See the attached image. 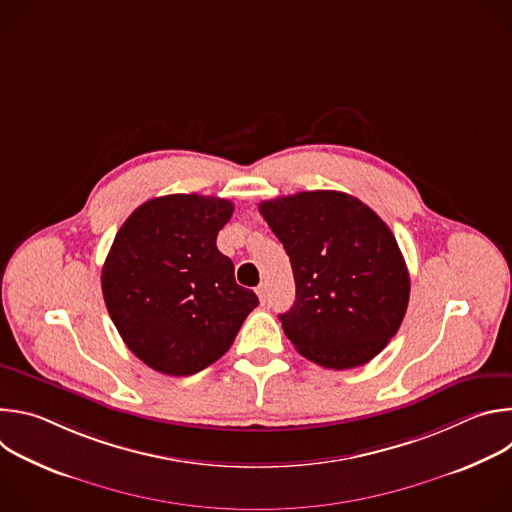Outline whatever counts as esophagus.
<instances>
[{
    "instance_id": "esophagus-1",
    "label": "esophagus",
    "mask_w": 512,
    "mask_h": 512,
    "mask_svg": "<svg viewBox=\"0 0 512 512\" xmlns=\"http://www.w3.org/2000/svg\"><path fill=\"white\" fill-rule=\"evenodd\" d=\"M255 291H257V296H259V302L265 306V304H267V285L261 283Z\"/></svg>"
}]
</instances>
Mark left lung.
<instances>
[{
	"mask_svg": "<svg viewBox=\"0 0 512 512\" xmlns=\"http://www.w3.org/2000/svg\"><path fill=\"white\" fill-rule=\"evenodd\" d=\"M259 212L294 269L296 302L279 314L291 344L334 371L375 358L409 304V271L381 216L336 190L279 196Z\"/></svg>",
	"mask_w": 512,
	"mask_h": 512,
	"instance_id": "left-lung-1",
	"label": "left lung"
}]
</instances>
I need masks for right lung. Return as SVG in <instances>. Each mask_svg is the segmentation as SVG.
Segmentation results:
<instances>
[{
  "label": "right lung",
  "instance_id": "1",
  "mask_svg": "<svg viewBox=\"0 0 512 512\" xmlns=\"http://www.w3.org/2000/svg\"><path fill=\"white\" fill-rule=\"evenodd\" d=\"M233 210L216 196H160L137 206L115 235L101 271L105 306L127 348L158 373L206 369L259 304L216 249Z\"/></svg>",
  "mask_w": 512,
  "mask_h": 512
}]
</instances>
